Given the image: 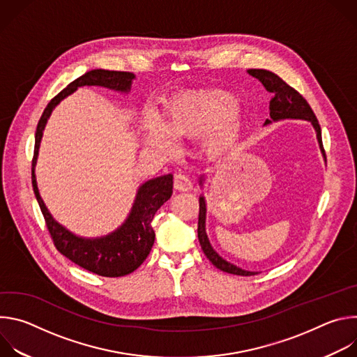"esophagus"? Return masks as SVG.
Segmentation results:
<instances>
[{
    "label": "esophagus",
    "instance_id": "obj_1",
    "mask_svg": "<svg viewBox=\"0 0 357 357\" xmlns=\"http://www.w3.org/2000/svg\"><path fill=\"white\" fill-rule=\"evenodd\" d=\"M174 186L176 190H182V192H186V190H190L192 189V181L188 175L185 174H176L175 175V179H174Z\"/></svg>",
    "mask_w": 357,
    "mask_h": 357
}]
</instances>
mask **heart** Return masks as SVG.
<instances>
[{
    "instance_id": "b5f03b06",
    "label": "heart",
    "mask_w": 357,
    "mask_h": 357,
    "mask_svg": "<svg viewBox=\"0 0 357 357\" xmlns=\"http://www.w3.org/2000/svg\"><path fill=\"white\" fill-rule=\"evenodd\" d=\"M238 101L220 90H192L174 96L162 109V117L146 112L141 119L145 142L158 151L174 154L178 139L203 138V151L211 158L231 155L241 141Z\"/></svg>"
}]
</instances>
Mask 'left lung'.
Instances as JSON below:
<instances>
[{"instance_id": "left-lung-1", "label": "left lung", "mask_w": 357, "mask_h": 357, "mask_svg": "<svg viewBox=\"0 0 357 357\" xmlns=\"http://www.w3.org/2000/svg\"><path fill=\"white\" fill-rule=\"evenodd\" d=\"M247 72L252 77L259 79L263 83V86L266 87L267 91L274 93V97L270 101V117H271V120H266V124H270L273 121L285 120V119H296V120L311 121V124L314 126V128L317 131V138H318V142H319L322 154L325 157L321 126L318 123V119H317L315 113L312 112L311 106L308 105V101L305 100L294 87L287 84L280 76H277L275 73H273L270 70L248 69ZM202 181H203V178H200V185H202ZM205 223H206V202H205V197L200 196L199 197L197 238H199V243L202 245L203 252H205V256L209 259V261L216 268H219V270H222L225 273L234 274V275H245V277L257 274V273H254V271L241 270L237 266H233L231 263L223 260L219 256V254L213 250V247L209 243V238H208V234H206V229H205Z\"/></svg>"}]
</instances>
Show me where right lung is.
I'll return each instance as SVG.
<instances>
[{
	"label": "right lung",
	"mask_w": 357,
	"mask_h": 357,
	"mask_svg": "<svg viewBox=\"0 0 357 357\" xmlns=\"http://www.w3.org/2000/svg\"><path fill=\"white\" fill-rule=\"evenodd\" d=\"M134 77L135 76L131 72L105 69H94L84 73L49 101L35 132L32 186L50 237H52L58 251L63 254L66 259L101 277H124L135 271L148 257L155 240V233L151 226V222L154 219L157 211L172 195V174L149 179L139 186L127 220L116 231L105 237L83 238L66 230L46 209L36 185L35 164L46 121L55 106L61 103V100L82 86H103L121 93H128Z\"/></svg>",
	"instance_id": "obj_1"
}]
</instances>
